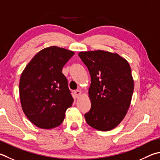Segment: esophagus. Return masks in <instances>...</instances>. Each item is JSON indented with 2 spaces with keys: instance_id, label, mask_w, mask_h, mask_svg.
Listing matches in <instances>:
<instances>
[{
  "instance_id": "obj_1",
  "label": "esophagus",
  "mask_w": 160,
  "mask_h": 160,
  "mask_svg": "<svg viewBox=\"0 0 160 160\" xmlns=\"http://www.w3.org/2000/svg\"><path fill=\"white\" fill-rule=\"evenodd\" d=\"M81 93H82V92H81L80 90H75V91H74V94L75 95V97H76V98L79 97V96H80Z\"/></svg>"
}]
</instances>
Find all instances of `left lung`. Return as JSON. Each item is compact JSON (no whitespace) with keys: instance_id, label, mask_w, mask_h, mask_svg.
<instances>
[{"instance_id":"left-lung-1","label":"left lung","mask_w":160,"mask_h":160,"mask_svg":"<svg viewBox=\"0 0 160 160\" xmlns=\"http://www.w3.org/2000/svg\"><path fill=\"white\" fill-rule=\"evenodd\" d=\"M78 55L91 75L92 106L85 114L87 123L99 131L114 129L125 117L132 101L134 85L129 63L117 53L103 50Z\"/></svg>"}]
</instances>
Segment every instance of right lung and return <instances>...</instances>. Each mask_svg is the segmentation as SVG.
Instances as JSON below:
<instances>
[{"label": "right lung", "instance_id": "1", "mask_svg": "<svg viewBox=\"0 0 160 160\" xmlns=\"http://www.w3.org/2000/svg\"><path fill=\"white\" fill-rule=\"evenodd\" d=\"M74 52L51 46L40 50L26 66L19 81L20 101L27 118L41 129L59 126L73 98L62 68Z\"/></svg>", "mask_w": 160, "mask_h": 160}]
</instances>
